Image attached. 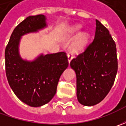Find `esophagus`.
<instances>
[{
	"label": "esophagus",
	"instance_id": "34e87169",
	"mask_svg": "<svg viewBox=\"0 0 126 126\" xmlns=\"http://www.w3.org/2000/svg\"><path fill=\"white\" fill-rule=\"evenodd\" d=\"M67 57H68V62H69V63H70L71 61L72 60V59H73V55L71 54H68Z\"/></svg>",
	"mask_w": 126,
	"mask_h": 126
}]
</instances>
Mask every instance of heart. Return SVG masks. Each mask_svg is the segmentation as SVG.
Instances as JSON below:
<instances>
[{
    "label": "heart",
    "instance_id": "heart-1",
    "mask_svg": "<svg viewBox=\"0 0 126 126\" xmlns=\"http://www.w3.org/2000/svg\"><path fill=\"white\" fill-rule=\"evenodd\" d=\"M81 29V26L80 24H75L72 27H69L65 34L66 38H71L78 33H79ZM90 41V34L88 32L80 33L75 39L71 43L70 50L72 53H78L84 50V48L88 45Z\"/></svg>",
    "mask_w": 126,
    "mask_h": 126
}]
</instances>
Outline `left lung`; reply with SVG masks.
I'll use <instances>...</instances> for the list:
<instances>
[{
	"label": "left lung",
	"mask_w": 126,
	"mask_h": 126,
	"mask_svg": "<svg viewBox=\"0 0 126 126\" xmlns=\"http://www.w3.org/2000/svg\"><path fill=\"white\" fill-rule=\"evenodd\" d=\"M76 95L82 105L99 103L114 84L118 69L116 44L108 29L96 19L94 40L83 53L73 59Z\"/></svg>",
	"instance_id": "1"
}]
</instances>
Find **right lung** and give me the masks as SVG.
Masks as SVG:
<instances>
[{"label": "right lung", "instance_id": "add662e5", "mask_svg": "<svg viewBox=\"0 0 126 126\" xmlns=\"http://www.w3.org/2000/svg\"><path fill=\"white\" fill-rule=\"evenodd\" d=\"M43 15L27 17L12 32L5 48V72L9 85L22 102L38 107L53 98L61 75L69 65L65 52L41 53L33 60L19 53L22 36L38 33L47 27Z\"/></svg>", "mask_w": 126, "mask_h": 126}]
</instances>
